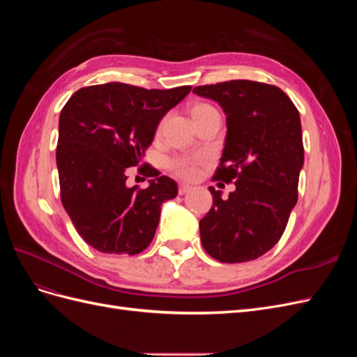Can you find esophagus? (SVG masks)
Returning a JSON list of instances; mask_svg holds the SVG:
<instances>
[{"label": "esophagus", "instance_id": "1", "mask_svg": "<svg viewBox=\"0 0 357 357\" xmlns=\"http://www.w3.org/2000/svg\"><path fill=\"white\" fill-rule=\"evenodd\" d=\"M190 190H192V186L185 185V183H181V185L178 186V193H180V195H186V193H189Z\"/></svg>", "mask_w": 357, "mask_h": 357}]
</instances>
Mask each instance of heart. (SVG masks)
<instances>
[{
  "mask_svg": "<svg viewBox=\"0 0 357 357\" xmlns=\"http://www.w3.org/2000/svg\"><path fill=\"white\" fill-rule=\"evenodd\" d=\"M198 107H204V105H198ZM204 160H205V158H202V156H178V158L171 159L168 162V165L172 171H174V174H177L178 177L192 178L197 176L198 165Z\"/></svg>",
  "mask_w": 357,
  "mask_h": 357,
  "instance_id": "1",
  "label": "heart"
}]
</instances>
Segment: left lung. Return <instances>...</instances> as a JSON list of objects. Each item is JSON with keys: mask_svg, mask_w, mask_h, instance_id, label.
<instances>
[{"mask_svg": "<svg viewBox=\"0 0 357 357\" xmlns=\"http://www.w3.org/2000/svg\"><path fill=\"white\" fill-rule=\"evenodd\" d=\"M226 114L220 167L213 180L235 181L228 199L208 188L213 207L199 220L201 243L226 264L255 261L278 243L298 201L304 146L299 113L277 86L231 80L193 88Z\"/></svg>", "mask_w": 357, "mask_h": 357, "instance_id": "8db88e82", "label": "left lung"}]
</instances>
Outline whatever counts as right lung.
Wrapping results in <instances>:
<instances>
[{"mask_svg": "<svg viewBox=\"0 0 357 357\" xmlns=\"http://www.w3.org/2000/svg\"><path fill=\"white\" fill-rule=\"evenodd\" d=\"M143 89L125 83L82 88L59 116L56 167L61 201L79 235L101 253L137 255L152 243L162 204L177 183L150 169L149 186H126L159 122L190 92Z\"/></svg>", "mask_w": 357, "mask_h": 357, "instance_id": "add662e5", "label": "right lung"}]
</instances>
